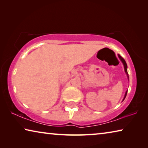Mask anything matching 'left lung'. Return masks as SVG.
<instances>
[{"mask_svg":"<svg viewBox=\"0 0 148 148\" xmlns=\"http://www.w3.org/2000/svg\"><path fill=\"white\" fill-rule=\"evenodd\" d=\"M118 57H119V58L120 59V60H121V62H123V65H124L125 71V72H126V74H127V77H128V79H129V75H128V72H127V65L126 62H125V59H124L123 58V57H122L121 56H120V55H118ZM127 91H126V92H125V97H124L123 101H124V99H125V97H126V96H127Z\"/></svg>","mask_w":148,"mask_h":148,"instance_id":"obj_1","label":"left lung"}]
</instances>
